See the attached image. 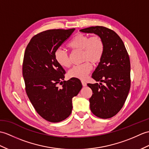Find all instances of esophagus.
<instances>
[{
  "label": "esophagus",
  "mask_w": 149,
  "mask_h": 149,
  "mask_svg": "<svg viewBox=\"0 0 149 149\" xmlns=\"http://www.w3.org/2000/svg\"><path fill=\"white\" fill-rule=\"evenodd\" d=\"M81 82H82V86H87V84H86V82L82 81H81Z\"/></svg>",
  "instance_id": "obj_1"
}]
</instances>
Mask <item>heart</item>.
<instances>
[{
	"label": "heart",
	"mask_w": 149,
	"mask_h": 149,
	"mask_svg": "<svg viewBox=\"0 0 149 149\" xmlns=\"http://www.w3.org/2000/svg\"><path fill=\"white\" fill-rule=\"evenodd\" d=\"M68 46L72 50L82 51V61H86L81 65H75L68 72L70 78L81 80L84 79L91 70L92 65L90 61L93 63H98L102 59L105 51L104 42L101 37H91L84 34H78L75 36ZM54 58L60 66L65 68L70 67V59L65 51L57 49L54 53Z\"/></svg>",
	"instance_id": "heart-1"
}]
</instances>
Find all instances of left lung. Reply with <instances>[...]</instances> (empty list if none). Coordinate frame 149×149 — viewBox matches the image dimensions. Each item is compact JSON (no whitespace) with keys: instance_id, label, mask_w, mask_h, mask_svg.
<instances>
[{"instance_id":"obj_1","label":"left lung","mask_w":149,"mask_h":149,"mask_svg":"<svg viewBox=\"0 0 149 149\" xmlns=\"http://www.w3.org/2000/svg\"><path fill=\"white\" fill-rule=\"evenodd\" d=\"M80 32L95 33L104 42L103 58L92 74V78L100 82L88 86L93 93L89 98L92 113L100 118H110L122 109L130 91L129 55L122 39L112 30L96 26L81 29Z\"/></svg>"}]
</instances>
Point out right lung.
<instances>
[{
    "instance_id": "1",
    "label": "right lung",
    "mask_w": 149,
    "mask_h": 149,
    "mask_svg": "<svg viewBox=\"0 0 149 149\" xmlns=\"http://www.w3.org/2000/svg\"><path fill=\"white\" fill-rule=\"evenodd\" d=\"M74 29L44 31L33 36L24 54L23 76L26 92L37 112L51 123L67 119L72 110V98L82 89L79 79L63 81L65 71L54 58V53Z\"/></svg>"
}]
</instances>
